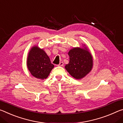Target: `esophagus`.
Wrapping results in <instances>:
<instances>
[{
	"label": "esophagus",
	"instance_id": "1",
	"mask_svg": "<svg viewBox=\"0 0 123 123\" xmlns=\"http://www.w3.org/2000/svg\"><path fill=\"white\" fill-rule=\"evenodd\" d=\"M63 65H64L63 62H60V63L58 65V66H63Z\"/></svg>",
	"mask_w": 123,
	"mask_h": 123
}]
</instances>
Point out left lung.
I'll use <instances>...</instances> for the list:
<instances>
[{
    "label": "left lung",
    "mask_w": 123,
    "mask_h": 123,
    "mask_svg": "<svg viewBox=\"0 0 123 123\" xmlns=\"http://www.w3.org/2000/svg\"><path fill=\"white\" fill-rule=\"evenodd\" d=\"M68 54L70 61L65 68L71 76L80 80L89 73L93 65V60L87 48H73L70 50Z\"/></svg>",
    "instance_id": "8db88e82"
}]
</instances>
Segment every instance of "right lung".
<instances>
[{
	"label": "right lung",
	"mask_w": 123,
	"mask_h": 123,
	"mask_svg": "<svg viewBox=\"0 0 123 123\" xmlns=\"http://www.w3.org/2000/svg\"><path fill=\"white\" fill-rule=\"evenodd\" d=\"M27 60L29 71L38 79L47 78L54 66L45 52L37 46H34L30 50Z\"/></svg>",
	"instance_id": "right-lung-1"
}]
</instances>
